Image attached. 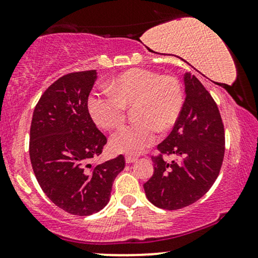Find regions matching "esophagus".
<instances>
[{
	"label": "esophagus",
	"instance_id": "34e87169",
	"mask_svg": "<svg viewBox=\"0 0 258 258\" xmlns=\"http://www.w3.org/2000/svg\"><path fill=\"white\" fill-rule=\"evenodd\" d=\"M137 160H139V157L136 156H132V155H126L125 156V163H134V162H136Z\"/></svg>",
	"mask_w": 258,
	"mask_h": 258
}]
</instances>
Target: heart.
I'll return each mask as SVG.
<instances>
[{"mask_svg": "<svg viewBox=\"0 0 258 258\" xmlns=\"http://www.w3.org/2000/svg\"><path fill=\"white\" fill-rule=\"evenodd\" d=\"M111 94L91 95L88 109L102 129L119 128L126 108H135L139 122L128 125L111 137L112 150L140 154L155 143L157 129H171L181 115L184 96L181 83L172 76H161L148 69H130L109 83Z\"/></svg>", "mask_w": 258, "mask_h": 258, "instance_id": "obj_1", "label": "heart"}]
</instances>
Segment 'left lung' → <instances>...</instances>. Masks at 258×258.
Returning <instances> with one entry per match:
<instances>
[{"label":"left lung","instance_id":"8db88e82","mask_svg":"<svg viewBox=\"0 0 258 258\" xmlns=\"http://www.w3.org/2000/svg\"><path fill=\"white\" fill-rule=\"evenodd\" d=\"M185 100L174 129L157 146L177 161L153 157L154 175L144 183L147 199L161 209L176 210L209 191L224 157V126L217 104L190 73L183 74Z\"/></svg>","mask_w":258,"mask_h":258}]
</instances>
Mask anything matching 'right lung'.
<instances>
[{
    "label": "right lung",
    "instance_id": "add662e5",
    "mask_svg": "<svg viewBox=\"0 0 258 258\" xmlns=\"http://www.w3.org/2000/svg\"><path fill=\"white\" fill-rule=\"evenodd\" d=\"M96 79V70L59 77L41 96L30 126L29 155L38 184L52 203L79 216L107 206L112 183L124 169L122 155L90 164L107 143L88 110Z\"/></svg>",
    "mask_w": 258,
    "mask_h": 258
}]
</instances>
